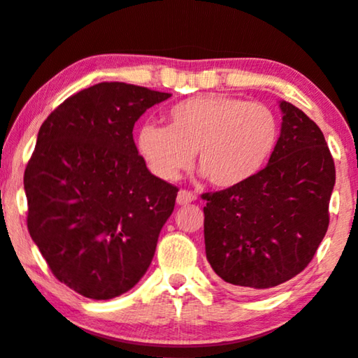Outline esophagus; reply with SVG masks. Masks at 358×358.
I'll return each mask as SVG.
<instances>
[{"label":"esophagus","mask_w":358,"mask_h":358,"mask_svg":"<svg viewBox=\"0 0 358 358\" xmlns=\"http://www.w3.org/2000/svg\"><path fill=\"white\" fill-rule=\"evenodd\" d=\"M194 199H196V194H193L192 192H187V189H182V192L178 193V196H176V203H178L180 206H185V204L193 203Z\"/></svg>","instance_id":"obj_1"}]
</instances>
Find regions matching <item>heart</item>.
I'll return each instance as SVG.
<instances>
[{"label": "heart", "mask_w": 358, "mask_h": 358, "mask_svg": "<svg viewBox=\"0 0 358 358\" xmlns=\"http://www.w3.org/2000/svg\"><path fill=\"white\" fill-rule=\"evenodd\" d=\"M280 122L264 103L229 94H199L166 111V127L144 124L137 131V152L152 173L173 182L198 165L216 188L241 187L254 178L273 155Z\"/></svg>", "instance_id": "b5f03b06"}]
</instances>
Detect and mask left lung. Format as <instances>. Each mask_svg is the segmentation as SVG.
I'll use <instances>...</instances> for the list:
<instances>
[{"mask_svg":"<svg viewBox=\"0 0 358 358\" xmlns=\"http://www.w3.org/2000/svg\"><path fill=\"white\" fill-rule=\"evenodd\" d=\"M282 129L268 164L241 187L206 193L204 245L232 289H265L306 268L329 226L336 166L321 129L278 101Z\"/></svg>","mask_w":358,"mask_h":358,"instance_id":"1","label":"left lung"}]
</instances>
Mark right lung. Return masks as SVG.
Listing matches in <instances>:
<instances>
[{"instance_id": "right-lung-1", "label": "right lung", "mask_w": 358, "mask_h": 358, "mask_svg": "<svg viewBox=\"0 0 358 358\" xmlns=\"http://www.w3.org/2000/svg\"><path fill=\"white\" fill-rule=\"evenodd\" d=\"M170 96L98 83L65 99L41 126L24 173L27 229L55 278L82 296L129 292L154 259L178 188L150 173L132 129Z\"/></svg>"}]
</instances>
